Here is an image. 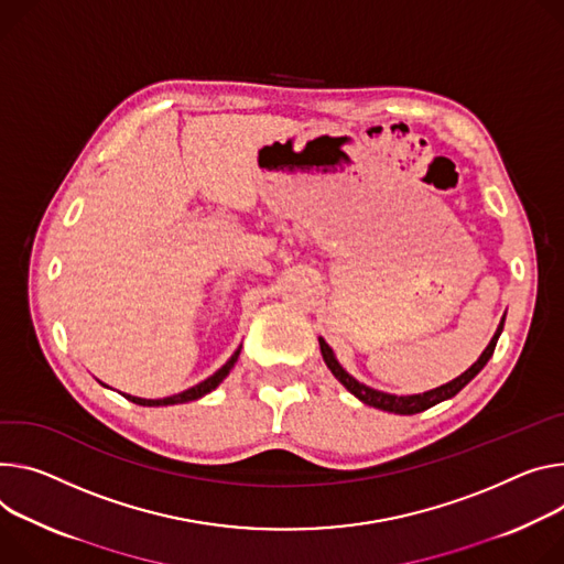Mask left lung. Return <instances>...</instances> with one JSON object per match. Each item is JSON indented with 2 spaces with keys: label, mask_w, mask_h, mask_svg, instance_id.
Masks as SVG:
<instances>
[{
  "label": "left lung",
  "mask_w": 564,
  "mask_h": 564,
  "mask_svg": "<svg viewBox=\"0 0 564 564\" xmlns=\"http://www.w3.org/2000/svg\"><path fill=\"white\" fill-rule=\"evenodd\" d=\"M501 330H503V317H501V322H499V326H497V330H495L490 344L486 346V350L479 355V360H477L466 373H460L458 378H454V380L447 382V384H441V387H436V389H432V391L416 393V395H393V393H384V391H378V389H371V387H367V384H362V382H357L352 376H348V373L341 369V365L337 362V357H335L333 348H330L322 337H319V346H322L324 362H326V367L330 369V373H333L355 398H360V400H362L365 404H369V406L382 409V412L412 416V414L425 412V409H430V406H434V404H438V402H443V400L456 395L460 389H464V387L488 365V360H490L492 352H495V346H497V339H499Z\"/></svg>",
  "instance_id": "8db88e82"
}]
</instances>
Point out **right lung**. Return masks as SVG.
<instances>
[{"label": "right lung", "mask_w": 564, "mask_h": 564, "mask_svg": "<svg viewBox=\"0 0 564 564\" xmlns=\"http://www.w3.org/2000/svg\"><path fill=\"white\" fill-rule=\"evenodd\" d=\"M240 348H242V346L236 348V352L229 357V360H227L212 378H207L204 382H199V384H195V387H191V389H186V391H182V393H175V395H169V398H158V400L137 398V395H128V393H123V395H126L128 400H132L134 404H141V406H166V404H180V402L197 400V398H202V395H207L209 391H214V389L229 376V371L234 369V365H236V360H238Z\"/></svg>", "instance_id": "right-lung-1"}]
</instances>
